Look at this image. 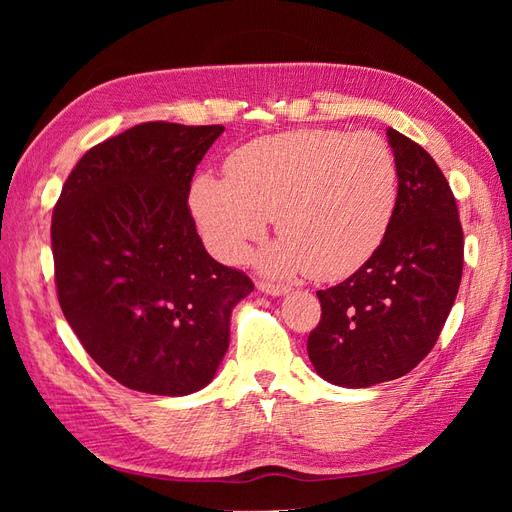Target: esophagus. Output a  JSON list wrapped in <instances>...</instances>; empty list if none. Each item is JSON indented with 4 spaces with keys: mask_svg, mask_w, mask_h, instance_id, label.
Wrapping results in <instances>:
<instances>
[{
    "mask_svg": "<svg viewBox=\"0 0 512 512\" xmlns=\"http://www.w3.org/2000/svg\"><path fill=\"white\" fill-rule=\"evenodd\" d=\"M256 286H258V290L271 294V297H282V294L288 292V286H277V284H269V282H258Z\"/></svg>",
    "mask_w": 512,
    "mask_h": 512,
    "instance_id": "esophagus-1",
    "label": "esophagus"
}]
</instances>
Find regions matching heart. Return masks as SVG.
I'll return each instance as SVG.
<instances>
[{"instance_id":"obj_1","label":"heart","mask_w":512,"mask_h":512,"mask_svg":"<svg viewBox=\"0 0 512 512\" xmlns=\"http://www.w3.org/2000/svg\"><path fill=\"white\" fill-rule=\"evenodd\" d=\"M198 177L190 209L213 256L241 262L275 215L280 241L258 256L267 275L346 280L378 252L397 207V164L378 134L297 130L262 136Z\"/></svg>"}]
</instances>
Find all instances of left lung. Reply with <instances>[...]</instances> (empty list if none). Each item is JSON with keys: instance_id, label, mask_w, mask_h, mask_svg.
<instances>
[{"instance_id": "1", "label": "left lung", "mask_w": 512, "mask_h": 512, "mask_svg": "<svg viewBox=\"0 0 512 512\" xmlns=\"http://www.w3.org/2000/svg\"><path fill=\"white\" fill-rule=\"evenodd\" d=\"M397 207L378 252L346 282L318 290L322 316L307 337L318 376L367 389L406 376L436 346L463 271L455 196L429 153L386 130Z\"/></svg>"}]
</instances>
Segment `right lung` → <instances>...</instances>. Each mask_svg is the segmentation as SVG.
<instances>
[{"label":"right lung","mask_w":512,"mask_h":512,"mask_svg":"<svg viewBox=\"0 0 512 512\" xmlns=\"http://www.w3.org/2000/svg\"><path fill=\"white\" fill-rule=\"evenodd\" d=\"M224 126L149 121L91 147L51 222L57 299L108 376L181 397L207 386L230 314L254 290L213 260L188 207L194 170Z\"/></svg>","instance_id":"1"}]
</instances>
